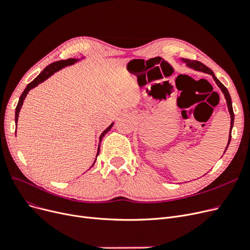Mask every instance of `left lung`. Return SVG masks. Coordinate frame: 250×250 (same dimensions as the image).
I'll use <instances>...</instances> for the list:
<instances>
[{
	"instance_id": "8db88e82",
	"label": "left lung",
	"mask_w": 250,
	"mask_h": 250,
	"mask_svg": "<svg viewBox=\"0 0 250 250\" xmlns=\"http://www.w3.org/2000/svg\"><path fill=\"white\" fill-rule=\"evenodd\" d=\"M181 61H183V63L186 64V66L189 67V68H192L194 70H197V71H202V72H205V73H208L210 74L213 81L215 82V83L218 84L219 88L221 89V91L223 92L224 96H225V99L227 101V106H228V110H229V113H230V117H231V126H230V135H229V140H228V144H227V147H226V150L228 148V146H229L230 142H231V133H232V128H233V125H234V112H233V107H232V100H231V96L229 94V91L227 90L226 86L215 78L214 73L212 72L211 69H209L208 66H205V65L199 61H195V60H189V59H184V58H181ZM225 150V152H226ZM224 152V153H225Z\"/></svg>"
}]
</instances>
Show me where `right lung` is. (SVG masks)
Wrapping results in <instances>:
<instances>
[{
  "instance_id": "add662e5",
  "label": "right lung",
  "mask_w": 250,
  "mask_h": 250,
  "mask_svg": "<svg viewBox=\"0 0 250 250\" xmlns=\"http://www.w3.org/2000/svg\"><path fill=\"white\" fill-rule=\"evenodd\" d=\"M83 59H84V57H82V58H69V59H67V60H60V61H57V62H53L52 64H50V65H48V66L42 70L38 77L32 81L31 83H29L27 85H26V88L24 89V91H23V93L21 94V96H20V98H19V101H18V104H17V106H16V109H15V125H16V127H17V122H18V116H19V112H20V109H21V107H22V104H23V101L25 100V98H26V96H27V94H28V92L31 90V89H34V88H36V86H38L40 83H44L46 80H48L50 77H52V75L55 73V72H57V71H59V70H61L62 68H64V67H67V66H70V65H73L74 63H77V62H79V61H81V60H83ZM113 124L114 123H112L109 126H108L105 131H103V133L100 135V138H99V144H98V149H97V154H96V158H95V160H94V162H93V165H92V167L95 165V162H96V159H97V156L99 155V152H100V145H101V141H102V138L110 131L111 129V127L113 126ZM15 134H16V131H15ZM90 167V168H91Z\"/></svg>"
}]
</instances>
